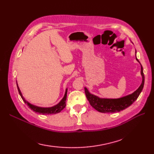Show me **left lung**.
I'll return each instance as SVG.
<instances>
[{
  "label": "left lung",
  "instance_id": "8db88e82",
  "mask_svg": "<svg viewBox=\"0 0 154 154\" xmlns=\"http://www.w3.org/2000/svg\"><path fill=\"white\" fill-rule=\"evenodd\" d=\"M135 53H137V51H135ZM136 59L137 61L139 62L137 58V56ZM140 72L142 81L139 88L131 94L119 99L99 98V97L90 93L88 89L86 88H84L86 97H87L91 106L98 112H102V113H114V112H118L128 108L137 99L144 88V76L142 65Z\"/></svg>",
  "mask_w": 154,
  "mask_h": 154
}]
</instances>
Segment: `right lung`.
<instances>
[{"mask_svg": "<svg viewBox=\"0 0 154 154\" xmlns=\"http://www.w3.org/2000/svg\"><path fill=\"white\" fill-rule=\"evenodd\" d=\"M17 87L19 93H20V95L21 97V99H23V102L25 104H27V105L29 106V107L31 108L32 110H33L34 112H36V113H39V114H57V113H59V112H61V110H63V108H65V107L66 106V103L65 102H66V100L67 88L66 89L64 97H63V98L61 99V100L60 101V102L57 104H56V105H55L54 106H51V107L44 108V107H40V106L33 105V104L29 103L27 100H26L25 99L23 96L22 95V93L20 91V89L18 87L17 83Z\"/></svg>", "mask_w": 154, "mask_h": 154, "instance_id": "1", "label": "right lung"}]
</instances>
